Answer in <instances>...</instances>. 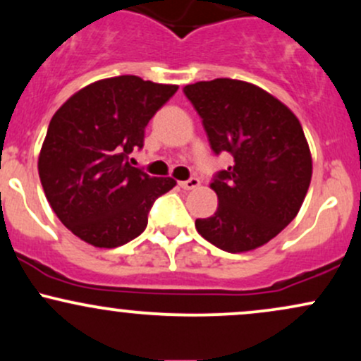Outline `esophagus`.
Here are the masks:
<instances>
[{"instance_id": "obj_1", "label": "esophagus", "mask_w": 361, "mask_h": 361, "mask_svg": "<svg viewBox=\"0 0 361 361\" xmlns=\"http://www.w3.org/2000/svg\"><path fill=\"white\" fill-rule=\"evenodd\" d=\"M198 185H200V180H198V178H195V176L188 178V180H185V181H180V186L183 190H193V188H197Z\"/></svg>"}]
</instances>
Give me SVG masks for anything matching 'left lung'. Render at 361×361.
<instances>
[{
	"label": "left lung",
	"instance_id": "obj_1",
	"mask_svg": "<svg viewBox=\"0 0 361 361\" xmlns=\"http://www.w3.org/2000/svg\"><path fill=\"white\" fill-rule=\"evenodd\" d=\"M215 154L234 164L212 178L219 207L197 219L198 234L227 252L251 251L299 214L312 176L304 130L283 103L250 82L219 78L183 88Z\"/></svg>",
	"mask_w": 361,
	"mask_h": 361
}]
</instances>
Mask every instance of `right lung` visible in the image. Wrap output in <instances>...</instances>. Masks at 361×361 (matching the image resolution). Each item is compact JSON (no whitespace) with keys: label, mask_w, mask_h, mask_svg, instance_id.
<instances>
[{"label":"right lung","mask_w":361,"mask_h":361,"mask_svg":"<svg viewBox=\"0 0 361 361\" xmlns=\"http://www.w3.org/2000/svg\"><path fill=\"white\" fill-rule=\"evenodd\" d=\"M176 90L139 76L109 78L78 91L52 117L39 156L40 183L59 221L85 243L117 247L135 239L154 202L176 185L128 161Z\"/></svg>","instance_id":"1"}]
</instances>
